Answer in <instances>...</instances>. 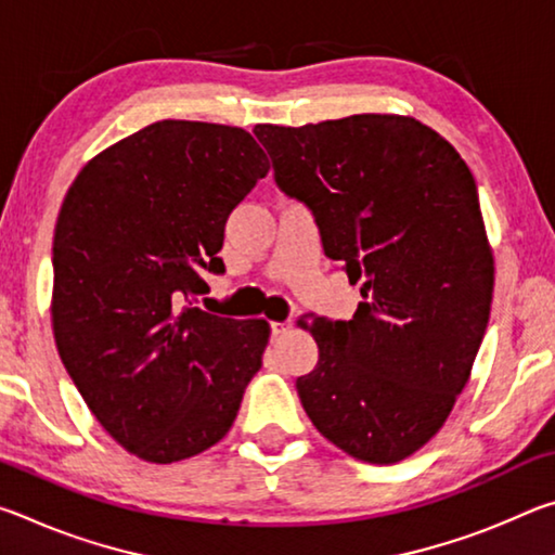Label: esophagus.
Segmentation results:
<instances>
[{"instance_id":"1","label":"esophagus","mask_w":555,"mask_h":555,"mask_svg":"<svg viewBox=\"0 0 555 555\" xmlns=\"http://www.w3.org/2000/svg\"><path fill=\"white\" fill-rule=\"evenodd\" d=\"M291 331V321H281V323H271V335H286Z\"/></svg>"}]
</instances>
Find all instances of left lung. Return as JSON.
<instances>
[{
  "mask_svg": "<svg viewBox=\"0 0 555 555\" xmlns=\"http://www.w3.org/2000/svg\"><path fill=\"white\" fill-rule=\"evenodd\" d=\"M279 191L304 203L327 259L360 281L352 321L300 315L318 364L296 379L321 434L389 465L446 424L490 323L492 251L475 178L409 117L257 125Z\"/></svg>",
  "mask_w": 555,
  "mask_h": 555,
  "instance_id": "8db88e82",
  "label": "left lung"
}]
</instances>
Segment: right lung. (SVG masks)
Returning a JSON list of instances; mask_svg holds the SVG:
<instances>
[{
    "label": "right lung",
    "instance_id": "1",
    "mask_svg": "<svg viewBox=\"0 0 555 555\" xmlns=\"http://www.w3.org/2000/svg\"><path fill=\"white\" fill-rule=\"evenodd\" d=\"M269 173L240 127L164 119L82 168L53 237V335L102 428L146 463L228 434L261 367L267 321L188 298L222 274L224 222Z\"/></svg>",
    "mask_w": 555,
    "mask_h": 555
}]
</instances>
